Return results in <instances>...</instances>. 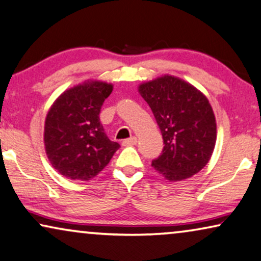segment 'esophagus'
<instances>
[{
	"label": "esophagus",
	"instance_id": "34e87169",
	"mask_svg": "<svg viewBox=\"0 0 261 261\" xmlns=\"http://www.w3.org/2000/svg\"><path fill=\"white\" fill-rule=\"evenodd\" d=\"M136 143H137V137H135V136H131L130 138H126L123 141V144L125 146L126 145H135Z\"/></svg>",
	"mask_w": 261,
	"mask_h": 261
}]
</instances>
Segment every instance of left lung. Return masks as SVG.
<instances>
[{
	"label": "left lung",
	"mask_w": 261,
	"mask_h": 261,
	"mask_svg": "<svg viewBox=\"0 0 261 261\" xmlns=\"http://www.w3.org/2000/svg\"><path fill=\"white\" fill-rule=\"evenodd\" d=\"M139 93L155 116L164 148L151 166L169 181L199 172L214 150L216 123L208 99L186 83L164 75L139 86Z\"/></svg>",
	"instance_id": "left-lung-1"
}]
</instances>
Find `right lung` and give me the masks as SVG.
I'll return each mask as SVG.
<instances>
[{
  "label": "right lung",
  "mask_w": 261,
  "mask_h": 261,
  "mask_svg": "<svg viewBox=\"0 0 261 261\" xmlns=\"http://www.w3.org/2000/svg\"><path fill=\"white\" fill-rule=\"evenodd\" d=\"M112 85L85 83L59 97L47 113L45 148L53 168L71 179L89 181L120 148L110 141L99 118Z\"/></svg>",
  "instance_id": "1"
}]
</instances>
